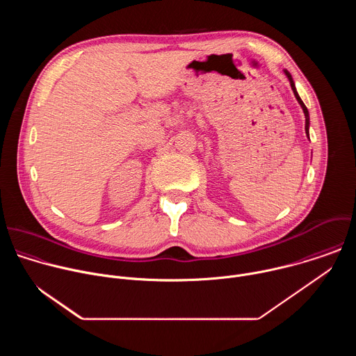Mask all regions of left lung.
I'll return each instance as SVG.
<instances>
[{
    "label": "left lung",
    "instance_id": "8db88e82",
    "mask_svg": "<svg viewBox=\"0 0 356 356\" xmlns=\"http://www.w3.org/2000/svg\"><path fill=\"white\" fill-rule=\"evenodd\" d=\"M284 73H286V76H287V79H289V81H290L291 90H293V92H294V95H296V98H297V101H298V104H300V106H301V108H302L304 117H306V134H307V136H309V127H310V115H309V110H307V107H306V106H304V103L301 101L300 95L297 94V90H296V87H294V81H293V79H291V74H290L287 70H284Z\"/></svg>",
    "mask_w": 356,
    "mask_h": 356
}]
</instances>
